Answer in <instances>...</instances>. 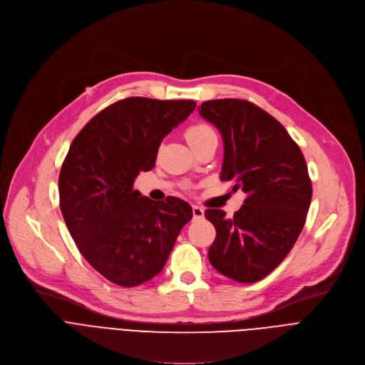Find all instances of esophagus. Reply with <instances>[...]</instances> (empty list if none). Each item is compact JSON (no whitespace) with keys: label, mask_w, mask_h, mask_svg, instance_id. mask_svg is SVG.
Instances as JSON below:
<instances>
[{"label":"esophagus","mask_w":365,"mask_h":365,"mask_svg":"<svg viewBox=\"0 0 365 365\" xmlns=\"http://www.w3.org/2000/svg\"><path fill=\"white\" fill-rule=\"evenodd\" d=\"M192 216L194 219H202L205 216V209L200 206H192Z\"/></svg>","instance_id":"esophagus-1"}]
</instances>
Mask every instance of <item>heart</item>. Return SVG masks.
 <instances>
[{
  "instance_id": "1",
  "label": "heart",
  "mask_w": 365,
  "mask_h": 365,
  "mask_svg": "<svg viewBox=\"0 0 365 365\" xmlns=\"http://www.w3.org/2000/svg\"><path fill=\"white\" fill-rule=\"evenodd\" d=\"M213 137H216L215 130L210 125L205 124V123L192 124L185 131V138H187V142L190 143V146L199 145V143L205 142V140H209V138H213Z\"/></svg>"
}]
</instances>
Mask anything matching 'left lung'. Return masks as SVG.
<instances>
[{"mask_svg": "<svg viewBox=\"0 0 365 365\" xmlns=\"http://www.w3.org/2000/svg\"><path fill=\"white\" fill-rule=\"evenodd\" d=\"M200 115L223 138L220 180L247 199L234 217L219 209L205 216L216 228L209 262L241 284L266 277L297 242L312 203V180L299 146L285 127L242 99L203 102Z\"/></svg>", "mask_w": 365, "mask_h": 365, "instance_id": "8db88e82", "label": "left lung"}]
</instances>
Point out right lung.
I'll return each instance as SVG.
<instances>
[{"label":"right lung","mask_w":365,"mask_h":365,"mask_svg":"<svg viewBox=\"0 0 365 365\" xmlns=\"http://www.w3.org/2000/svg\"><path fill=\"white\" fill-rule=\"evenodd\" d=\"M194 108V101L127 98L73 140L58 178L61 213L83 257L112 284L131 288L155 277L192 217L187 202L155 203L133 184L153 170L162 140Z\"/></svg>","instance_id":"right-lung-1"}]
</instances>
